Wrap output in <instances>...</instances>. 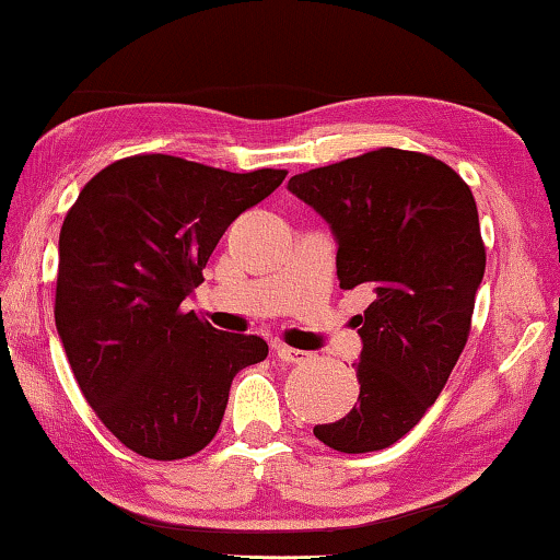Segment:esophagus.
Wrapping results in <instances>:
<instances>
[{"mask_svg":"<svg viewBox=\"0 0 560 560\" xmlns=\"http://www.w3.org/2000/svg\"><path fill=\"white\" fill-rule=\"evenodd\" d=\"M277 357L283 363H306V361H312V353L301 351V349H291V346H279Z\"/></svg>","mask_w":560,"mask_h":560,"instance_id":"34e87169","label":"esophagus"}]
</instances>
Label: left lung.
<instances>
[{"label":"left lung","mask_w":560,"mask_h":560,"mask_svg":"<svg viewBox=\"0 0 560 560\" xmlns=\"http://www.w3.org/2000/svg\"><path fill=\"white\" fill-rule=\"evenodd\" d=\"M289 191L331 224L341 289L374 291L357 316L359 401L314 436L341 454L388 448L436 401L471 334L486 271L476 199L441 159L394 147L308 168Z\"/></svg>","instance_id":"1"}]
</instances>
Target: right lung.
Instances as JSON below:
<instances>
[{
	"label": "right lung",
	"instance_id": "add662e5",
	"mask_svg": "<svg viewBox=\"0 0 560 560\" xmlns=\"http://www.w3.org/2000/svg\"><path fill=\"white\" fill-rule=\"evenodd\" d=\"M283 176L135 154L92 176L67 211L57 331L89 406L135 454H199L217 436L234 376L269 353L259 336L217 331L182 301L226 226Z\"/></svg>",
	"mask_w": 560,
	"mask_h": 560
}]
</instances>
